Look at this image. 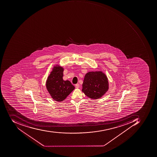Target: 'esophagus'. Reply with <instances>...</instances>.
<instances>
[{
  "instance_id": "esophagus-1",
  "label": "esophagus",
  "mask_w": 157,
  "mask_h": 157,
  "mask_svg": "<svg viewBox=\"0 0 157 157\" xmlns=\"http://www.w3.org/2000/svg\"><path fill=\"white\" fill-rule=\"evenodd\" d=\"M75 86H76V88H77V89H78V88H79V84H76L75 85Z\"/></svg>"
}]
</instances>
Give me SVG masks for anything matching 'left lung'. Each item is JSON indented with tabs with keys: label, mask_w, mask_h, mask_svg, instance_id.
<instances>
[{
	"label": "left lung",
	"mask_w": 157,
	"mask_h": 157,
	"mask_svg": "<svg viewBox=\"0 0 157 157\" xmlns=\"http://www.w3.org/2000/svg\"><path fill=\"white\" fill-rule=\"evenodd\" d=\"M109 90V81L106 75L101 71L87 73L82 84V91L92 99L102 97Z\"/></svg>",
	"instance_id": "8db88e82"
}]
</instances>
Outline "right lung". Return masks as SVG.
<instances>
[{"mask_svg": "<svg viewBox=\"0 0 157 157\" xmlns=\"http://www.w3.org/2000/svg\"><path fill=\"white\" fill-rule=\"evenodd\" d=\"M63 71L62 67H54L46 81V88L51 98L58 102L63 101L75 89L70 81L63 80Z\"/></svg>", "mask_w": 157, "mask_h": 157, "instance_id": "obj_1", "label": "right lung"}]
</instances>
